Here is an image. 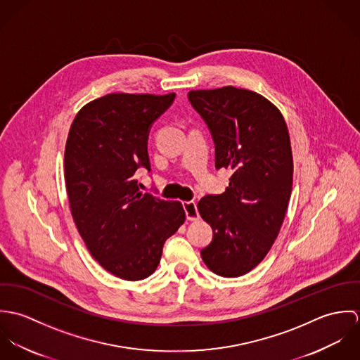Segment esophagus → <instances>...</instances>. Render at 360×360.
<instances>
[{"label": "esophagus", "instance_id": "34e87169", "mask_svg": "<svg viewBox=\"0 0 360 360\" xmlns=\"http://www.w3.org/2000/svg\"><path fill=\"white\" fill-rule=\"evenodd\" d=\"M183 207H184V212H186V216H187L188 220H191V221L198 220L200 213H198V209H197V204L195 202H193V201L183 202Z\"/></svg>", "mask_w": 360, "mask_h": 360}]
</instances>
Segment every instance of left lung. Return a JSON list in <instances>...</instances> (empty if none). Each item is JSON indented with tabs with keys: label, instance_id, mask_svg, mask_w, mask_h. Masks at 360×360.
I'll return each mask as SVG.
<instances>
[{
	"label": "left lung",
	"instance_id": "obj_1",
	"mask_svg": "<svg viewBox=\"0 0 360 360\" xmlns=\"http://www.w3.org/2000/svg\"><path fill=\"white\" fill-rule=\"evenodd\" d=\"M214 143L216 169H231L223 194L206 195L198 210L213 230L201 251L223 277L251 271L270 251L292 190V153L280 110L257 93L233 86L188 93Z\"/></svg>",
	"mask_w": 360,
	"mask_h": 360
}]
</instances>
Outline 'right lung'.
Here are the masks:
<instances>
[{"instance_id": "add662e5", "label": "right lung", "mask_w": 360, "mask_h": 360, "mask_svg": "<svg viewBox=\"0 0 360 360\" xmlns=\"http://www.w3.org/2000/svg\"><path fill=\"white\" fill-rule=\"evenodd\" d=\"M176 94H108L76 115L65 148V181L76 227L113 276L137 281L155 271L165 241L184 223L180 202L139 188L151 170L148 136Z\"/></svg>"}]
</instances>
